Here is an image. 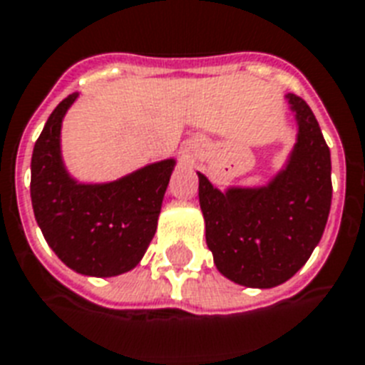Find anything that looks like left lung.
<instances>
[{
  "mask_svg": "<svg viewBox=\"0 0 365 365\" xmlns=\"http://www.w3.org/2000/svg\"><path fill=\"white\" fill-rule=\"evenodd\" d=\"M287 98L298 120V143L269 185L224 194L197 173L207 247L218 271L243 287L271 288L296 275L330 215V148L311 107L296 94Z\"/></svg>",
  "mask_w": 365,
  "mask_h": 365,
  "instance_id": "left-lung-1",
  "label": "left lung"
}]
</instances>
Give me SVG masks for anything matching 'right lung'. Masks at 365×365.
I'll use <instances>...</instances> for the list:
<instances>
[{"instance_id":"right-lung-1","label":"right lung","mask_w":365,"mask_h":365,"mask_svg":"<svg viewBox=\"0 0 365 365\" xmlns=\"http://www.w3.org/2000/svg\"><path fill=\"white\" fill-rule=\"evenodd\" d=\"M77 94L51 113L31 154V205L46 243L67 267L115 277L139 264L153 241L175 160L109 185H78L60 156L62 118Z\"/></svg>"}]
</instances>
